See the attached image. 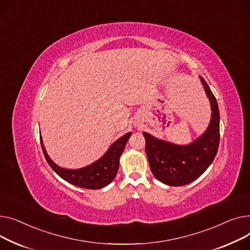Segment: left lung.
<instances>
[{"instance_id":"1","label":"left lung","mask_w":250,"mask_h":250,"mask_svg":"<svg viewBox=\"0 0 250 250\" xmlns=\"http://www.w3.org/2000/svg\"><path fill=\"white\" fill-rule=\"evenodd\" d=\"M201 83L211 105V120L204 133L186 145L158 139L147 132L145 151L150 169L156 180L167 186H185L197 180L205 172L217 154L220 140V114L216 98L202 77Z\"/></svg>"}]
</instances>
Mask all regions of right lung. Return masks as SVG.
Masks as SVG:
<instances>
[{
    "label": "right lung",
    "instance_id": "right-lung-1",
    "mask_svg": "<svg viewBox=\"0 0 250 250\" xmlns=\"http://www.w3.org/2000/svg\"><path fill=\"white\" fill-rule=\"evenodd\" d=\"M131 134V132H128V133L124 134L119 139H117L114 143L111 144L105 154L96 160L95 163L77 169L64 168L57 166L47 154L41 137L40 143L44 156H45L48 165L62 179L80 188L99 189L108 186L115 179L119 169L120 156L124 151Z\"/></svg>",
    "mask_w": 250,
    "mask_h": 250
}]
</instances>
